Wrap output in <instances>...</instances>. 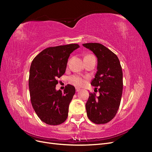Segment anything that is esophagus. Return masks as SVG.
<instances>
[{
    "mask_svg": "<svg viewBox=\"0 0 152 152\" xmlns=\"http://www.w3.org/2000/svg\"><path fill=\"white\" fill-rule=\"evenodd\" d=\"M75 89H76V92H79L80 90V89L79 88V87H76Z\"/></svg>",
    "mask_w": 152,
    "mask_h": 152,
    "instance_id": "obj_1",
    "label": "esophagus"
}]
</instances>
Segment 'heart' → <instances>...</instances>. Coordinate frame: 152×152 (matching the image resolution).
<instances>
[{"instance_id": "heart-1", "label": "heart", "mask_w": 152, "mask_h": 152, "mask_svg": "<svg viewBox=\"0 0 152 152\" xmlns=\"http://www.w3.org/2000/svg\"><path fill=\"white\" fill-rule=\"evenodd\" d=\"M91 54L86 55L85 57H87L88 56H91ZM70 80L73 84L80 86H82V84H84L85 79H84V77H82L79 76V75H73L70 77Z\"/></svg>"}]
</instances>
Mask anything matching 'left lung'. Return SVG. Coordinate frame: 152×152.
<instances>
[{
  "instance_id": "left-lung-1",
  "label": "left lung",
  "mask_w": 152,
  "mask_h": 152,
  "mask_svg": "<svg viewBox=\"0 0 152 152\" xmlns=\"http://www.w3.org/2000/svg\"><path fill=\"white\" fill-rule=\"evenodd\" d=\"M82 45L98 58V71L91 85L99 87V96L89 93L86 104L87 115L94 124H106L115 117L121 104L123 89L122 66L117 55L103 45L99 43Z\"/></svg>"
}]
</instances>
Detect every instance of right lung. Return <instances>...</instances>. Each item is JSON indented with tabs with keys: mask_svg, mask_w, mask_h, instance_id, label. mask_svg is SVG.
<instances>
[{
	"mask_svg": "<svg viewBox=\"0 0 152 152\" xmlns=\"http://www.w3.org/2000/svg\"><path fill=\"white\" fill-rule=\"evenodd\" d=\"M79 47L71 44L48 48L31 63L28 80L31 103L40 120L49 125H59L67 118L75 87L68 84L62 93L56 90V86L58 78L66 71L70 54Z\"/></svg>",
	"mask_w": 152,
	"mask_h": 152,
	"instance_id": "1",
	"label": "right lung"
}]
</instances>
